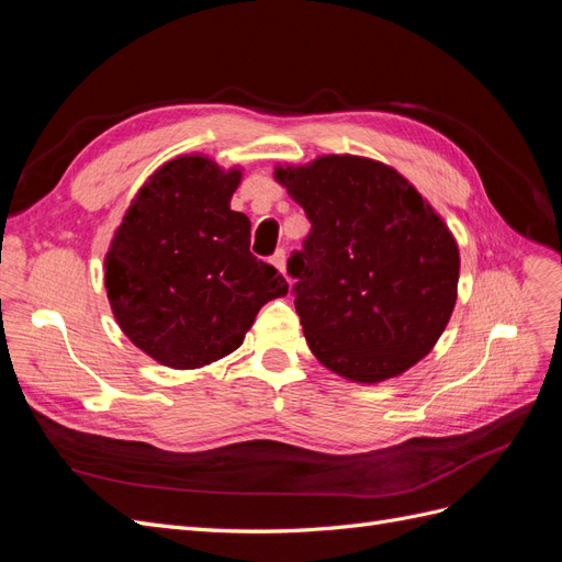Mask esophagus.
Here are the masks:
<instances>
[{"instance_id": "34e87169", "label": "esophagus", "mask_w": 562, "mask_h": 562, "mask_svg": "<svg viewBox=\"0 0 562 562\" xmlns=\"http://www.w3.org/2000/svg\"><path fill=\"white\" fill-rule=\"evenodd\" d=\"M271 265H274L281 271V274H285V250L283 248L274 252V258H271Z\"/></svg>"}]
</instances>
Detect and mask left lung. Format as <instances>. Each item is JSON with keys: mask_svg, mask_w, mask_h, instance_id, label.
Masks as SVG:
<instances>
[{"mask_svg": "<svg viewBox=\"0 0 562 562\" xmlns=\"http://www.w3.org/2000/svg\"><path fill=\"white\" fill-rule=\"evenodd\" d=\"M312 232L288 260L307 345L351 382L396 378L427 356L457 302L454 236L394 168L351 155L277 166Z\"/></svg>", "mask_w": 562, "mask_h": 562, "instance_id": "8db88e82", "label": "left lung"}]
</instances>
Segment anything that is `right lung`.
<instances>
[{
	"mask_svg": "<svg viewBox=\"0 0 562 562\" xmlns=\"http://www.w3.org/2000/svg\"><path fill=\"white\" fill-rule=\"evenodd\" d=\"M241 171L187 155L135 194L105 255L119 328L151 359L192 370L239 349L255 316L283 297L279 271L250 252V220L229 209Z\"/></svg>",
	"mask_w": 562,
	"mask_h": 562,
	"instance_id": "obj_1",
	"label": "right lung"
}]
</instances>
